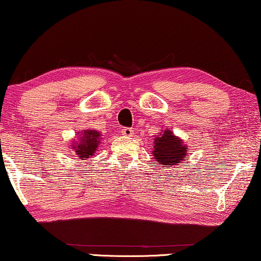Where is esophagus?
Returning <instances> with one entry per match:
<instances>
[{
  "instance_id": "obj_1",
  "label": "esophagus",
  "mask_w": 261,
  "mask_h": 261,
  "mask_svg": "<svg viewBox=\"0 0 261 261\" xmlns=\"http://www.w3.org/2000/svg\"><path fill=\"white\" fill-rule=\"evenodd\" d=\"M120 132H122V135L125 136V137H132V136H134V131H132L130 127H123Z\"/></svg>"
}]
</instances>
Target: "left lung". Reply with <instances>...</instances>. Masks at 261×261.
<instances>
[{"label": "left lung", "instance_id": "1", "mask_svg": "<svg viewBox=\"0 0 261 261\" xmlns=\"http://www.w3.org/2000/svg\"><path fill=\"white\" fill-rule=\"evenodd\" d=\"M152 154L157 159L158 164L173 166L184 161L189 149L180 137L173 135L168 127L162 130L161 134L155 136L153 142Z\"/></svg>", "mask_w": 261, "mask_h": 261}]
</instances>
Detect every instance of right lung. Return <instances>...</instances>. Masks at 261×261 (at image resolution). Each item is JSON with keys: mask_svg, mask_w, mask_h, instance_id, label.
<instances>
[{"mask_svg": "<svg viewBox=\"0 0 261 261\" xmlns=\"http://www.w3.org/2000/svg\"><path fill=\"white\" fill-rule=\"evenodd\" d=\"M77 136H80L77 141L70 143L71 150L77 157L82 161L90 158L95 154L97 147L100 143V132L97 130H83L80 131Z\"/></svg>", "mask_w": 261, "mask_h": 261, "instance_id": "1", "label": "right lung"}]
</instances>
